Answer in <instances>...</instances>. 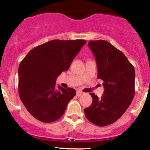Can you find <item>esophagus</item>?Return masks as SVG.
Here are the masks:
<instances>
[{"label":"esophagus","mask_w":150,"mask_h":150,"mask_svg":"<svg viewBox=\"0 0 150 150\" xmlns=\"http://www.w3.org/2000/svg\"><path fill=\"white\" fill-rule=\"evenodd\" d=\"M82 94H83V93H82L81 91H78L76 92V96H78V97L81 96Z\"/></svg>","instance_id":"esophagus-1"}]
</instances>
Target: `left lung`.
I'll return each mask as SVG.
<instances>
[{
	"mask_svg": "<svg viewBox=\"0 0 150 150\" xmlns=\"http://www.w3.org/2000/svg\"><path fill=\"white\" fill-rule=\"evenodd\" d=\"M95 56L98 79L103 81V94L91 93L92 104L84 109L86 118L99 127L115 122L124 114L134 95V67L122 52L105 40L88 44Z\"/></svg>",
	"mask_w": 150,
	"mask_h": 150,
	"instance_id": "8db88e82",
	"label": "left lung"
}]
</instances>
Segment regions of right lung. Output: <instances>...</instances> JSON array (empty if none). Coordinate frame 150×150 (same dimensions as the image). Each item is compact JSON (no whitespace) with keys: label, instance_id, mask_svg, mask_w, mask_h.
<instances>
[{"label":"right lung","instance_id":"obj_1","mask_svg":"<svg viewBox=\"0 0 150 150\" xmlns=\"http://www.w3.org/2000/svg\"><path fill=\"white\" fill-rule=\"evenodd\" d=\"M84 40H54L31 50L18 69V92L28 111L42 122H54L63 115L76 90L58 87L57 77L68 70Z\"/></svg>","mask_w":150,"mask_h":150}]
</instances>
